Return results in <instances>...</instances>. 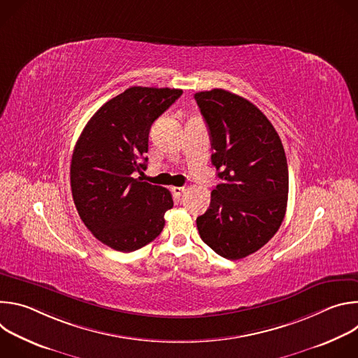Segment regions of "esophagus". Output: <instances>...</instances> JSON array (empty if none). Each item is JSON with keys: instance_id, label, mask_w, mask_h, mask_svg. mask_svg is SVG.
Segmentation results:
<instances>
[{"instance_id": "obj_1", "label": "esophagus", "mask_w": 358, "mask_h": 358, "mask_svg": "<svg viewBox=\"0 0 358 358\" xmlns=\"http://www.w3.org/2000/svg\"><path fill=\"white\" fill-rule=\"evenodd\" d=\"M171 191L174 192V195H177V196H181V195L184 194L185 188H184V187H173V188H171Z\"/></svg>"}]
</instances>
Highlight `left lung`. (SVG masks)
I'll return each mask as SVG.
<instances>
[{
    "label": "left lung",
    "mask_w": 358,
    "mask_h": 358,
    "mask_svg": "<svg viewBox=\"0 0 358 358\" xmlns=\"http://www.w3.org/2000/svg\"><path fill=\"white\" fill-rule=\"evenodd\" d=\"M194 97L208 126L211 162L221 178L196 228L222 258L242 259L268 243L285 218L289 171L283 144L249 100L224 89Z\"/></svg>",
    "instance_id": "1"
}]
</instances>
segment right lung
I'll list each match as a JSON object with an SVG mask.
<instances>
[{
    "label": "right lung",
    "mask_w": 358,
    "mask_h": 358,
    "mask_svg": "<svg viewBox=\"0 0 358 358\" xmlns=\"http://www.w3.org/2000/svg\"><path fill=\"white\" fill-rule=\"evenodd\" d=\"M181 94V89L129 87L92 116L76 141L73 202L93 236L115 250L133 252L156 239L174 206L167 188L133 174L147 169L151 124Z\"/></svg>",
    "instance_id": "add662e5"
}]
</instances>
